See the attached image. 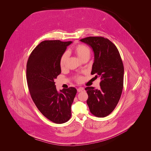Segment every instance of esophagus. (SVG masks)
<instances>
[{
	"mask_svg": "<svg viewBox=\"0 0 151 151\" xmlns=\"http://www.w3.org/2000/svg\"><path fill=\"white\" fill-rule=\"evenodd\" d=\"M83 91H85V89H84V88H79L78 89H77V92H83Z\"/></svg>",
	"mask_w": 151,
	"mask_h": 151,
	"instance_id": "34e87169",
	"label": "esophagus"
}]
</instances>
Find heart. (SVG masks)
<instances>
[{
	"instance_id": "heart-1",
	"label": "heart",
	"mask_w": 151,
	"mask_h": 151,
	"mask_svg": "<svg viewBox=\"0 0 151 151\" xmlns=\"http://www.w3.org/2000/svg\"><path fill=\"white\" fill-rule=\"evenodd\" d=\"M75 52L78 58L82 60L86 56L89 57L90 54H91V50L90 49L84 45H78L75 47ZM68 52H65V53L62 55L60 59V65L62 68H63L65 67L66 65V62L68 58ZM77 81L78 83H80L83 80V78L81 77H78L77 78Z\"/></svg>"
}]
</instances>
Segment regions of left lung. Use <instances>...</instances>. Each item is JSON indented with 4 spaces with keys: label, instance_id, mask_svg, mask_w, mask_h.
I'll list each match as a JSON object with an SVG mask.
<instances>
[{
    "label": "left lung",
    "instance_id": "1",
    "mask_svg": "<svg viewBox=\"0 0 151 151\" xmlns=\"http://www.w3.org/2000/svg\"><path fill=\"white\" fill-rule=\"evenodd\" d=\"M92 48L94 62L91 74L101 77L100 88H85L88 95L86 103L91 113L98 117L110 114L117 106L123 88L124 66L119 52L110 40L102 37H89L80 40Z\"/></svg>",
    "mask_w": 151,
    "mask_h": 151
}]
</instances>
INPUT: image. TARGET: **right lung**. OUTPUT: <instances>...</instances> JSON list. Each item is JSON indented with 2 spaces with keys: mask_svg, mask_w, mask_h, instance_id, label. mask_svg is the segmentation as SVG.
<instances>
[{
  "mask_svg": "<svg viewBox=\"0 0 151 151\" xmlns=\"http://www.w3.org/2000/svg\"><path fill=\"white\" fill-rule=\"evenodd\" d=\"M71 41H44L31 53L27 64V81L31 96L45 117L56 124L71 117V106L77 93L74 87L60 90L54 81L60 73V59Z\"/></svg>",
  "mask_w": 151,
  "mask_h": 151,
  "instance_id": "add662e5",
  "label": "right lung"
}]
</instances>
